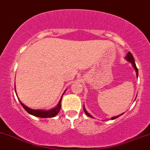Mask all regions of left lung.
Listing matches in <instances>:
<instances>
[{
    "instance_id": "8db88e82",
    "label": "left lung",
    "mask_w": 150,
    "mask_h": 150,
    "mask_svg": "<svg viewBox=\"0 0 150 150\" xmlns=\"http://www.w3.org/2000/svg\"><path fill=\"white\" fill-rule=\"evenodd\" d=\"M125 59H126L127 60L128 62H131V63H132V65L133 67H134V70H135V71H136V75H137V77H138V69L137 68L136 64H135V62H134V57H133L132 55V53H131L130 52H128V53H127V55H126V57H125ZM83 109H84V112H85V114H86L87 115H88V117H92V118H93V117L91 115H90V114H89V113L88 112H87V110H85V106H83ZM123 114H124V113H122V114H121V115H118V116L112 117L111 118V120H115V119H116V118H117L118 117H120V115H123Z\"/></svg>"
}]
</instances>
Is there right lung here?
Masks as SVG:
<instances>
[{
	"label": "right lung",
	"instance_id": "1",
	"mask_svg": "<svg viewBox=\"0 0 150 150\" xmlns=\"http://www.w3.org/2000/svg\"><path fill=\"white\" fill-rule=\"evenodd\" d=\"M64 92V93H65ZM64 93L62 94V95H64ZM62 95L60 98V101H59L58 104L56 107H55L52 109L48 110H34V109H31V108H29L28 107H27L26 105H25L23 103H22L21 102V100H19L20 103H21V105L23 106V108H24L29 114L33 115V116L35 117H42V118H47V117H53L56 116V115L58 114V112H60V108H61V100L62 98Z\"/></svg>",
	"mask_w": 150,
	"mask_h": 150
}]
</instances>
